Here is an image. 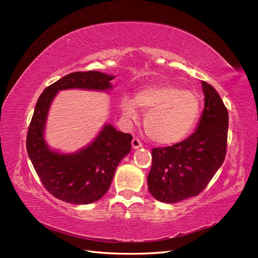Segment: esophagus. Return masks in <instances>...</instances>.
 I'll list each match as a JSON object with an SVG mask.
<instances>
[{"label":"esophagus","instance_id":"obj_1","mask_svg":"<svg viewBox=\"0 0 258 258\" xmlns=\"http://www.w3.org/2000/svg\"><path fill=\"white\" fill-rule=\"evenodd\" d=\"M131 144H132V148H134V150H137V148H141L143 146L141 141H140V140L137 139V138H135L134 140H132Z\"/></svg>","mask_w":258,"mask_h":258}]
</instances>
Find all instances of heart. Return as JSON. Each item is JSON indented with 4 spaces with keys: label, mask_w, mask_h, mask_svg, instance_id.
<instances>
[{
    "label": "heart",
    "mask_w": 258,
    "mask_h": 258,
    "mask_svg": "<svg viewBox=\"0 0 258 258\" xmlns=\"http://www.w3.org/2000/svg\"><path fill=\"white\" fill-rule=\"evenodd\" d=\"M122 115L136 120L140 110L147 112L144 118L146 135L161 145L181 142L196 126L201 112V101L196 92L182 89L172 83L148 85L136 98L123 96Z\"/></svg>",
    "instance_id": "obj_1"
}]
</instances>
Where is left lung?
Segmentation results:
<instances>
[{
  "mask_svg": "<svg viewBox=\"0 0 258 258\" xmlns=\"http://www.w3.org/2000/svg\"><path fill=\"white\" fill-rule=\"evenodd\" d=\"M205 108L196 131L184 141L152 151L148 191L165 204L197 196L223 165L228 134V111L213 86L202 81Z\"/></svg>",
  "mask_w": 258,
  "mask_h": 258,
  "instance_id": "1",
  "label": "left lung"
}]
</instances>
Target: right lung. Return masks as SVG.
Instances as JSON below:
<instances>
[{
	"label": "right lung",
	"instance_id": "right-lung-1",
	"mask_svg": "<svg viewBox=\"0 0 258 258\" xmlns=\"http://www.w3.org/2000/svg\"><path fill=\"white\" fill-rule=\"evenodd\" d=\"M114 75L74 72L48 86L38 98L27 136V152L41 182L53 197L89 205L108 190L118 163L131 151L132 137L105 123L92 141L74 153L51 150L45 140L48 112L57 93L67 89L111 90Z\"/></svg>",
	"mask_w": 258,
	"mask_h": 258
}]
</instances>
